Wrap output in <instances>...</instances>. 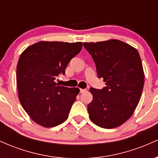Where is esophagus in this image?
Here are the masks:
<instances>
[{"label":"esophagus","instance_id":"34e87169","mask_svg":"<svg viewBox=\"0 0 158 158\" xmlns=\"http://www.w3.org/2000/svg\"><path fill=\"white\" fill-rule=\"evenodd\" d=\"M86 89H80V93H84V92L86 91Z\"/></svg>","mask_w":158,"mask_h":158}]
</instances>
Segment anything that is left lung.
<instances>
[{
    "instance_id": "left-lung-1",
    "label": "left lung",
    "mask_w": 158,
    "mask_h": 158,
    "mask_svg": "<svg viewBox=\"0 0 158 158\" xmlns=\"http://www.w3.org/2000/svg\"><path fill=\"white\" fill-rule=\"evenodd\" d=\"M93 58L102 89L90 88L93 100L88 105L90 119L103 128H114L126 122L135 111L144 85L139 52L122 41L83 43Z\"/></svg>"
}]
</instances>
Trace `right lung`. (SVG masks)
Returning <instances> with one entry per match:
<instances>
[{"mask_svg":"<svg viewBox=\"0 0 158 158\" xmlns=\"http://www.w3.org/2000/svg\"><path fill=\"white\" fill-rule=\"evenodd\" d=\"M81 42L39 41L21 53L16 70L21 106L34 122L50 128L64 123L79 89L59 85L55 79L81 51Z\"/></svg>","mask_w":158,"mask_h":158,"instance_id":"1","label":"right lung"}]
</instances>
